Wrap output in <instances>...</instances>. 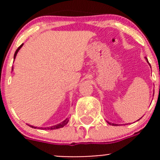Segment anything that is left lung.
<instances>
[{
	"label": "left lung",
	"instance_id": "obj_1",
	"mask_svg": "<svg viewBox=\"0 0 160 160\" xmlns=\"http://www.w3.org/2000/svg\"><path fill=\"white\" fill-rule=\"evenodd\" d=\"M149 65H150V64H149ZM108 124H110V125H116V124H111V123H109V122H108Z\"/></svg>",
	"mask_w": 160,
	"mask_h": 160
}]
</instances>
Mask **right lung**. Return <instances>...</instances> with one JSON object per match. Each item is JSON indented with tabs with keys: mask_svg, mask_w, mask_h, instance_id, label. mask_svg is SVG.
<instances>
[{
	"mask_svg": "<svg viewBox=\"0 0 160 160\" xmlns=\"http://www.w3.org/2000/svg\"><path fill=\"white\" fill-rule=\"evenodd\" d=\"M22 46H23V44L21 45V46H19L18 48V49L16 50V51H15V52H14V59H15L16 56H17L18 52V51H19V49H20L22 47ZM12 70H13V69H12ZM68 122H69V118H67V119H65V120H64L63 122H61V123L58 124V125H53V126H51V127H46V128H39V129H46V130H53V129H57V128H62V127H63V126H65V125H67V123H68ZM29 126H30V127H32V128H36V127H34V126H32V125H29Z\"/></svg>",
	"mask_w": 160,
	"mask_h": 160,
	"instance_id": "add662e5",
	"label": "right lung"
}]
</instances>
